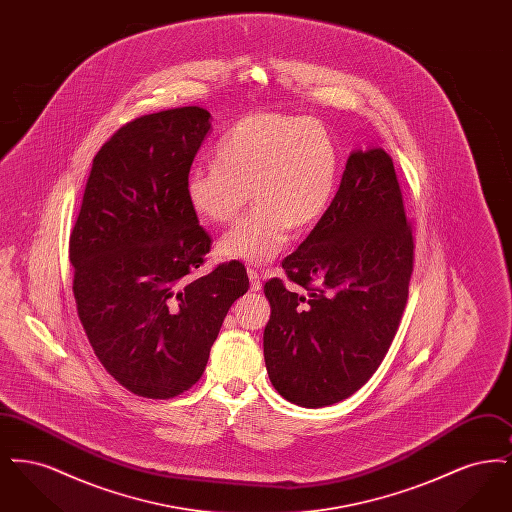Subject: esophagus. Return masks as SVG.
Masks as SVG:
<instances>
[{"mask_svg":"<svg viewBox=\"0 0 512 512\" xmlns=\"http://www.w3.org/2000/svg\"><path fill=\"white\" fill-rule=\"evenodd\" d=\"M247 276H249V288H251V292H259V290L263 288V282H261L257 270L247 268Z\"/></svg>","mask_w":512,"mask_h":512,"instance_id":"obj_1","label":"esophagus"}]
</instances>
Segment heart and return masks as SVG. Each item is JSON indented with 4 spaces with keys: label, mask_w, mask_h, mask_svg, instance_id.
Here are the masks:
<instances>
[{
    "label": "heart",
    "mask_w": 512,
    "mask_h": 512,
    "mask_svg": "<svg viewBox=\"0 0 512 512\" xmlns=\"http://www.w3.org/2000/svg\"><path fill=\"white\" fill-rule=\"evenodd\" d=\"M338 172V147L322 122L255 113L222 136L215 163L188 172L184 194L197 219L224 224L242 213L251 190L255 207L220 238L217 251L263 267L286 247L292 228H311L324 217Z\"/></svg>",
    "instance_id": "b5f03b06"
}]
</instances>
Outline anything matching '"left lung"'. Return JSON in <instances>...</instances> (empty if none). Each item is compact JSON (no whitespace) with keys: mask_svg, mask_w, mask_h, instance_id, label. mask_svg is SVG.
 I'll return each instance as SVG.
<instances>
[{"mask_svg":"<svg viewBox=\"0 0 512 512\" xmlns=\"http://www.w3.org/2000/svg\"><path fill=\"white\" fill-rule=\"evenodd\" d=\"M414 242L390 155L353 149L340 188L307 240L265 284L268 378L284 399L320 409L347 399L384 361L409 297Z\"/></svg>","mask_w":512,"mask_h":512,"instance_id":"1","label":"left lung"}]
</instances>
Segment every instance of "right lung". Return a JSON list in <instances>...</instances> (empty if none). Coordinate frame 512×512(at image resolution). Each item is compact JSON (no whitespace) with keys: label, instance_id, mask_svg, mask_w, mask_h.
I'll return each instance as SVG.
<instances>
[{"label":"right lung","instance_id":"add662e5","mask_svg":"<svg viewBox=\"0 0 512 512\" xmlns=\"http://www.w3.org/2000/svg\"><path fill=\"white\" fill-rule=\"evenodd\" d=\"M211 130L201 107L124 124L98 155L71 232L78 317L126 390L169 399L201 378L232 303L247 292L232 261L194 276L211 249L184 182Z\"/></svg>","mask_w":512,"mask_h":512}]
</instances>
